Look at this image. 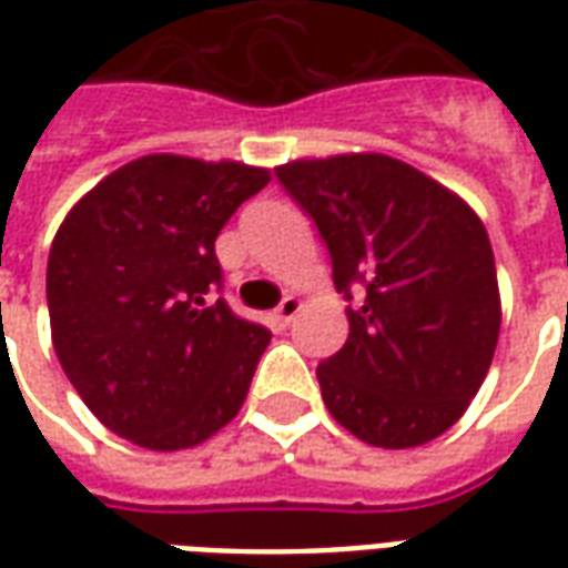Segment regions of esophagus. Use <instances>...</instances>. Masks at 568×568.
<instances>
[{
  "label": "esophagus",
  "mask_w": 568,
  "mask_h": 568,
  "mask_svg": "<svg viewBox=\"0 0 568 568\" xmlns=\"http://www.w3.org/2000/svg\"><path fill=\"white\" fill-rule=\"evenodd\" d=\"M301 307H304V301H301V297H297V295L283 297V304L276 307V313H273V320H276V325H280V328H285V325H288V322L295 320L297 313H301Z\"/></svg>",
  "instance_id": "1"
}]
</instances>
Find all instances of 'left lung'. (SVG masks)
Wrapping results in <instances>:
<instances>
[{
  "mask_svg": "<svg viewBox=\"0 0 568 568\" xmlns=\"http://www.w3.org/2000/svg\"><path fill=\"white\" fill-rule=\"evenodd\" d=\"M320 227L349 337L316 377L322 402L358 440L405 450L463 417L487 377L501 325L484 222L450 187L389 154L276 166Z\"/></svg>",
  "mask_w": 568,
  "mask_h": 568,
  "instance_id": "obj_1",
  "label": "left lung"
}]
</instances>
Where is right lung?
Returning <instances> with one entry per match:
<instances>
[{
  "instance_id": "right-lung-1",
  "label": "right lung",
  "mask_w": 568,
  "mask_h": 568,
  "mask_svg": "<svg viewBox=\"0 0 568 568\" xmlns=\"http://www.w3.org/2000/svg\"><path fill=\"white\" fill-rule=\"evenodd\" d=\"M267 182L264 166L145 154L60 224L48 255L54 353L121 438L185 450L240 414L271 332L212 301L215 236Z\"/></svg>"
}]
</instances>
